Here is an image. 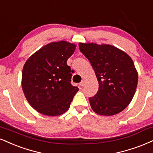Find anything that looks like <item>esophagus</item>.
<instances>
[{"label": "esophagus", "mask_w": 153, "mask_h": 153, "mask_svg": "<svg viewBox=\"0 0 153 153\" xmlns=\"http://www.w3.org/2000/svg\"><path fill=\"white\" fill-rule=\"evenodd\" d=\"M85 82H86V80H85V79H83V80H82V81L80 82V85L82 86V87H83V86L85 85Z\"/></svg>", "instance_id": "34e87169"}]
</instances>
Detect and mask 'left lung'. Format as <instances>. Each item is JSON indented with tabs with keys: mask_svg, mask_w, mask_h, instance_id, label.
Wrapping results in <instances>:
<instances>
[{
	"mask_svg": "<svg viewBox=\"0 0 153 153\" xmlns=\"http://www.w3.org/2000/svg\"><path fill=\"white\" fill-rule=\"evenodd\" d=\"M80 51L91 62L99 84L98 91L89 97L93 111L100 115H116L131 102L138 74L132 58L108 44L79 43Z\"/></svg>",
	"mask_w": 153,
	"mask_h": 153,
	"instance_id": "8db88e82",
	"label": "left lung"
}]
</instances>
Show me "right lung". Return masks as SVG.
<instances>
[{"label": "right lung", "mask_w": 153, "mask_h": 153, "mask_svg": "<svg viewBox=\"0 0 153 153\" xmlns=\"http://www.w3.org/2000/svg\"><path fill=\"white\" fill-rule=\"evenodd\" d=\"M76 45L61 40L44 45L25 62L21 85L27 102L36 111L57 116L69 109L78 88L71 84L67 60Z\"/></svg>", "instance_id": "obj_1"}]
</instances>
